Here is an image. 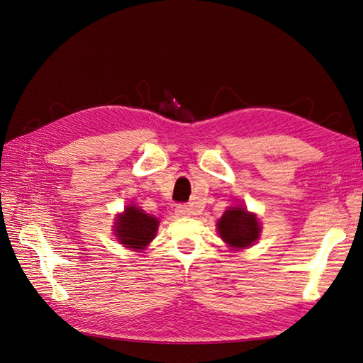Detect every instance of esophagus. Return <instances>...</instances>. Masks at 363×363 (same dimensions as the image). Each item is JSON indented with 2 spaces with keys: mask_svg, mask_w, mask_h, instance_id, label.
<instances>
[{
  "mask_svg": "<svg viewBox=\"0 0 363 363\" xmlns=\"http://www.w3.org/2000/svg\"><path fill=\"white\" fill-rule=\"evenodd\" d=\"M192 212H191V208L188 207V206H184V204H179L177 207H175V215L177 216H188V215H191Z\"/></svg>",
  "mask_w": 363,
  "mask_h": 363,
  "instance_id": "34e87169",
  "label": "esophagus"
}]
</instances>
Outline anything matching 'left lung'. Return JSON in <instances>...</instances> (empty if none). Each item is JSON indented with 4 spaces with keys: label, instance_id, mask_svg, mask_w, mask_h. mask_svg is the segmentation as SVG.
I'll return each mask as SVG.
<instances>
[{
    "label": "left lung",
    "instance_id": "obj_1",
    "mask_svg": "<svg viewBox=\"0 0 363 363\" xmlns=\"http://www.w3.org/2000/svg\"><path fill=\"white\" fill-rule=\"evenodd\" d=\"M218 232L230 247L245 248L259 238L260 227L255 215L242 207H232L218 221Z\"/></svg>",
    "mask_w": 363,
    "mask_h": 363
}]
</instances>
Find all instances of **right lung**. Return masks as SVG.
Returning a JSON list of instances; mask_svg holds the SVG:
<instances>
[{
    "label": "right lung",
    "mask_w": 363,
    "mask_h": 363,
    "mask_svg": "<svg viewBox=\"0 0 363 363\" xmlns=\"http://www.w3.org/2000/svg\"><path fill=\"white\" fill-rule=\"evenodd\" d=\"M159 221L148 213H144L139 207L128 206L127 211L116 219L115 233L121 244L127 248L144 250L151 239L156 236Z\"/></svg>",
    "instance_id": "1"
}]
</instances>
